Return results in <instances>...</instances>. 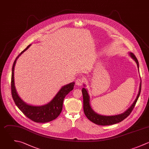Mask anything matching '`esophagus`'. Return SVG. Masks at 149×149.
<instances>
[{"mask_svg": "<svg viewBox=\"0 0 149 149\" xmlns=\"http://www.w3.org/2000/svg\"><path fill=\"white\" fill-rule=\"evenodd\" d=\"M83 82H84V79L82 78H78V79H77V80L75 81L76 85H78V86L82 85Z\"/></svg>", "mask_w": 149, "mask_h": 149, "instance_id": "34e87169", "label": "esophagus"}]
</instances>
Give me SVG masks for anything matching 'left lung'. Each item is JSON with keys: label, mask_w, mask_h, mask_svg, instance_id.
I'll return each mask as SVG.
<instances>
[{"label": "left lung", "mask_w": 149, "mask_h": 149, "mask_svg": "<svg viewBox=\"0 0 149 149\" xmlns=\"http://www.w3.org/2000/svg\"><path fill=\"white\" fill-rule=\"evenodd\" d=\"M131 57L135 61V62L137 64L138 68H139V62L138 59L136 58L135 54L132 53H130ZM141 91V84L140 85V88L139 91L138 93V95L137 96V97L132 105L124 113L116 115V116H102L99 115L97 113H96L91 108L90 104H89V96L87 90L83 88L82 89V92L83 95V99H84V111L86 116V117L92 122L93 123L99 125H113L117 123H119L125 120L127 117H128L131 112L132 111L134 108L135 106V104L138 101V99L139 97L140 93Z\"/></svg>", "instance_id": "8db88e82"}]
</instances>
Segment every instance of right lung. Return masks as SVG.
<instances>
[{"instance_id": "obj_1", "label": "right lung", "mask_w": 149, "mask_h": 149, "mask_svg": "<svg viewBox=\"0 0 149 149\" xmlns=\"http://www.w3.org/2000/svg\"><path fill=\"white\" fill-rule=\"evenodd\" d=\"M30 46L31 45H28L22 52H21L14 61L12 67L11 80V95L16 106L26 117L35 123H47L55 120L60 115L63 109V100L66 95H68L70 91L73 90L75 83L71 82L62 87L53 100L50 103L44 106H33L27 104L24 102L18 96L15 88L14 70L17 58L23 52L28 49Z\"/></svg>"}]
</instances>
